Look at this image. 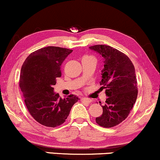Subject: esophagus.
<instances>
[{"label": "esophagus", "instance_id": "esophagus-1", "mask_svg": "<svg viewBox=\"0 0 160 160\" xmlns=\"http://www.w3.org/2000/svg\"><path fill=\"white\" fill-rule=\"evenodd\" d=\"M81 100H82V101L85 102V103H91V101H92L91 99H89V98H82V99Z\"/></svg>", "mask_w": 160, "mask_h": 160}]
</instances>
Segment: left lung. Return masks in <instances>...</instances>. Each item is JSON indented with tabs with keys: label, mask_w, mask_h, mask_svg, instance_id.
Listing matches in <instances>:
<instances>
[{
	"label": "left lung",
	"mask_w": 160,
	"mask_h": 160,
	"mask_svg": "<svg viewBox=\"0 0 160 160\" xmlns=\"http://www.w3.org/2000/svg\"><path fill=\"white\" fill-rule=\"evenodd\" d=\"M103 57L102 88L107 98L103 104V114L96 118V122L104 128L119 125L128 116L138 96L135 70L130 59L123 53L108 45L89 47Z\"/></svg>",
	"instance_id": "obj_1"
}]
</instances>
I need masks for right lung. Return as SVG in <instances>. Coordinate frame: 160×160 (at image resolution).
I'll return each instance as SVG.
<instances>
[{"mask_svg":"<svg viewBox=\"0 0 160 160\" xmlns=\"http://www.w3.org/2000/svg\"><path fill=\"white\" fill-rule=\"evenodd\" d=\"M72 51L49 46L33 52L25 60L21 69L19 87L31 116L47 127L59 126L67 119L76 95L60 98L53 91L57 78L61 76L60 66Z\"/></svg>","mask_w":160,"mask_h":160,"instance_id":"obj_1","label":"right lung"}]
</instances>
